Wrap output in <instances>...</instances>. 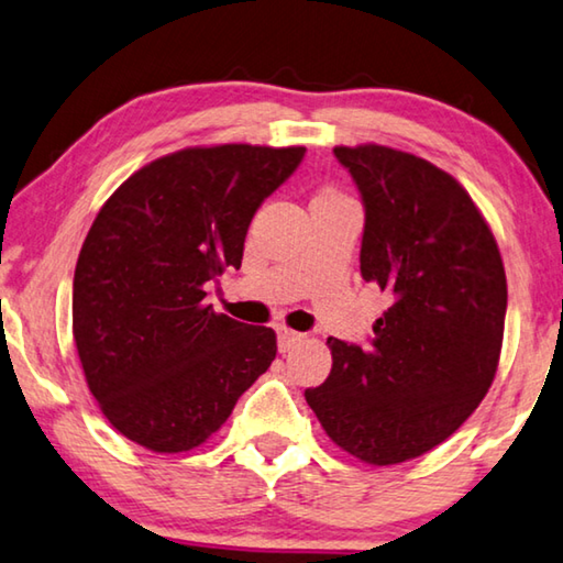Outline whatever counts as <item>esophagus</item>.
Here are the masks:
<instances>
[{
	"mask_svg": "<svg viewBox=\"0 0 563 563\" xmlns=\"http://www.w3.org/2000/svg\"><path fill=\"white\" fill-rule=\"evenodd\" d=\"M303 339V334L287 327H276V342H279V352H289L294 344H299Z\"/></svg>",
	"mask_w": 563,
	"mask_h": 563,
	"instance_id": "obj_1",
	"label": "esophagus"
}]
</instances>
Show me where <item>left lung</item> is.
<instances>
[{
  "mask_svg": "<svg viewBox=\"0 0 563 563\" xmlns=\"http://www.w3.org/2000/svg\"><path fill=\"white\" fill-rule=\"evenodd\" d=\"M364 205L362 276L389 294L368 346L329 336V379L307 389L321 427L374 466L446 441L499 366L506 274L499 246L451 174L391 146H336Z\"/></svg>",
  "mask_w": 563,
  "mask_h": 563,
  "instance_id": "1",
  "label": "left lung"
}]
</instances>
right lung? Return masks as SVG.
Wrapping results in <instances>:
<instances>
[{
  "instance_id": "obj_1",
  "label": "right lung",
  "mask_w": 563,
  "mask_h": 563,
  "mask_svg": "<svg viewBox=\"0 0 563 563\" xmlns=\"http://www.w3.org/2000/svg\"><path fill=\"white\" fill-rule=\"evenodd\" d=\"M303 146H191L134 172L91 224L71 331L109 423L156 454L189 451L272 366L276 334L217 314L207 284L239 269L246 229Z\"/></svg>"
}]
</instances>
